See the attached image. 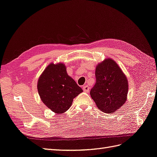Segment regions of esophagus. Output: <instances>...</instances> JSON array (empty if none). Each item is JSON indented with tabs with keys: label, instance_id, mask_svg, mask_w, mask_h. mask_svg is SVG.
Instances as JSON below:
<instances>
[{
	"label": "esophagus",
	"instance_id": "1",
	"mask_svg": "<svg viewBox=\"0 0 157 157\" xmlns=\"http://www.w3.org/2000/svg\"><path fill=\"white\" fill-rule=\"evenodd\" d=\"M90 89V87H89V86L86 85V86H83V90L85 92H89Z\"/></svg>",
	"mask_w": 157,
	"mask_h": 157
}]
</instances>
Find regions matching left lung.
<instances>
[{"mask_svg": "<svg viewBox=\"0 0 157 157\" xmlns=\"http://www.w3.org/2000/svg\"><path fill=\"white\" fill-rule=\"evenodd\" d=\"M95 85L90 95L101 111L113 113L126 102L128 83L118 65L110 58L96 66Z\"/></svg>", "mask_w": 157, "mask_h": 157, "instance_id": "1", "label": "left lung"}]
</instances>
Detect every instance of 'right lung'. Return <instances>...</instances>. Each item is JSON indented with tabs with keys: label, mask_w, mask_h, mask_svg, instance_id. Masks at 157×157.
<instances>
[{
	"label": "right lung",
	"mask_w": 157,
	"mask_h": 157,
	"mask_svg": "<svg viewBox=\"0 0 157 157\" xmlns=\"http://www.w3.org/2000/svg\"><path fill=\"white\" fill-rule=\"evenodd\" d=\"M39 96L46 106L57 114L66 112L74 98L83 92L81 87L67 74L62 63H50L37 82Z\"/></svg>",
	"instance_id": "obj_1"
}]
</instances>
